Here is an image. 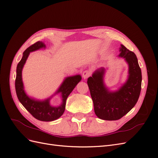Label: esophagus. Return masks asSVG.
<instances>
[{
	"instance_id": "obj_1",
	"label": "esophagus",
	"mask_w": 158,
	"mask_h": 158,
	"mask_svg": "<svg viewBox=\"0 0 158 158\" xmlns=\"http://www.w3.org/2000/svg\"><path fill=\"white\" fill-rule=\"evenodd\" d=\"M90 76H91V72L89 70H85L83 72L82 76L84 79L88 78Z\"/></svg>"
}]
</instances>
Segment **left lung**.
I'll use <instances>...</instances> for the list:
<instances>
[{
  "label": "left lung",
  "mask_w": 158,
  "mask_h": 158,
  "mask_svg": "<svg viewBox=\"0 0 158 158\" xmlns=\"http://www.w3.org/2000/svg\"><path fill=\"white\" fill-rule=\"evenodd\" d=\"M121 45L118 56L125 59L128 64L127 82L117 91L109 92L103 83V68L95 71L87 81L95 113L103 120L120 119L134 107L140 96L142 73L137 57L135 52Z\"/></svg>",
  "instance_id": "left-lung-1"
}]
</instances>
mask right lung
<instances>
[{"label": "right lung", "instance_id": "1", "mask_svg": "<svg viewBox=\"0 0 158 158\" xmlns=\"http://www.w3.org/2000/svg\"><path fill=\"white\" fill-rule=\"evenodd\" d=\"M41 48H45L44 43L37 41L35 44L30 46L23 52L22 58L17 65L15 88L19 101L33 117L41 121H52L59 118L63 114L65 110L66 99L82 79V77L80 75H76L69 76L64 79L63 84L60 85V88L55 93H61L62 103L58 107L51 106L49 103L50 98L47 99L44 101H39L28 97L23 89L22 78V69L30 55V52Z\"/></svg>", "mask_w": 158, "mask_h": 158}]
</instances>
